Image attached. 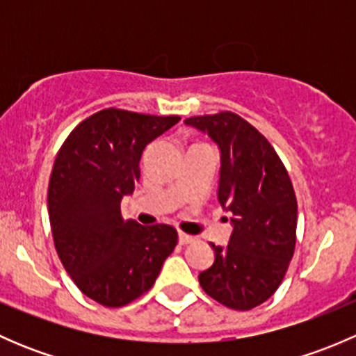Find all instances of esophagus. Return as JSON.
I'll list each match as a JSON object with an SVG mask.
<instances>
[{"label":"esophagus","mask_w":356,"mask_h":356,"mask_svg":"<svg viewBox=\"0 0 356 356\" xmlns=\"http://www.w3.org/2000/svg\"><path fill=\"white\" fill-rule=\"evenodd\" d=\"M193 241H195V238H193V236L184 234V232H179V243H181V245H189V243H193Z\"/></svg>","instance_id":"1"}]
</instances>
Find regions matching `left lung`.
I'll list each match as a JSON object with an SVG mask.
<instances>
[{"mask_svg":"<svg viewBox=\"0 0 356 356\" xmlns=\"http://www.w3.org/2000/svg\"><path fill=\"white\" fill-rule=\"evenodd\" d=\"M184 124L220 149L217 198L232 213L229 243H210L215 261L198 275L200 284L218 303L251 310L277 291L294 253L298 203L288 170L270 143L232 111Z\"/></svg>","mask_w":356,"mask_h":356,"instance_id":"8db88e82","label":"left lung"}]
</instances>
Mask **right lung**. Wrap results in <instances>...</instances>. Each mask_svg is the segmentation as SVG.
I'll list each match as a JSON object with an SVG mask.
<instances>
[{"label": "right lung", "instance_id": "right-lung-1", "mask_svg": "<svg viewBox=\"0 0 356 356\" xmlns=\"http://www.w3.org/2000/svg\"><path fill=\"white\" fill-rule=\"evenodd\" d=\"M179 120L106 108L82 120L56 155L48 186L56 253L75 286L103 307L152 289L177 245L172 225L124 220L120 201L141 177L146 146Z\"/></svg>", "mask_w": 356, "mask_h": 356}]
</instances>
